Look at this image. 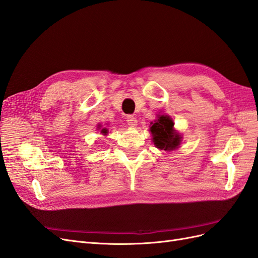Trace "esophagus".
<instances>
[{
  "label": "esophagus",
  "mask_w": 258,
  "mask_h": 258,
  "mask_svg": "<svg viewBox=\"0 0 258 258\" xmlns=\"http://www.w3.org/2000/svg\"><path fill=\"white\" fill-rule=\"evenodd\" d=\"M127 123L129 124L130 127H136L137 124H138V120H137V118L136 117H134V116H128L127 117Z\"/></svg>",
  "instance_id": "obj_1"
}]
</instances>
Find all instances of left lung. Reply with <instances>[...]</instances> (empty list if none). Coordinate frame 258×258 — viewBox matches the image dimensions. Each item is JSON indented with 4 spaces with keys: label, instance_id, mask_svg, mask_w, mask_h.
<instances>
[{
    "label": "left lung",
    "instance_id": "8db88e82",
    "mask_svg": "<svg viewBox=\"0 0 258 258\" xmlns=\"http://www.w3.org/2000/svg\"><path fill=\"white\" fill-rule=\"evenodd\" d=\"M150 128L155 146L167 152H171L179 147L182 137L174 130V122L168 115H158V119L151 122Z\"/></svg>",
    "mask_w": 258,
    "mask_h": 258
}]
</instances>
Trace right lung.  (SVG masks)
<instances>
[{"label": "right lung", "mask_w": 258, "mask_h": 258, "mask_svg": "<svg viewBox=\"0 0 258 258\" xmlns=\"http://www.w3.org/2000/svg\"><path fill=\"white\" fill-rule=\"evenodd\" d=\"M101 134H103L104 136H106V135H107V129H106V128H103L102 130H101Z\"/></svg>", "instance_id": "right-lung-1"}]
</instances>
